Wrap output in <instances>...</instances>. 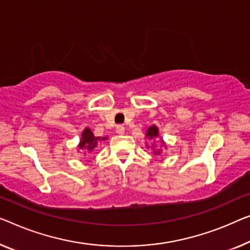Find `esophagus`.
Wrapping results in <instances>:
<instances>
[{
  "mask_svg": "<svg viewBox=\"0 0 250 250\" xmlns=\"http://www.w3.org/2000/svg\"><path fill=\"white\" fill-rule=\"evenodd\" d=\"M115 131H117L118 135H124V133H125V126L122 125H118L117 128H115Z\"/></svg>",
  "mask_w": 250,
  "mask_h": 250,
  "instance_id": "1",
  "label": "esophagus"
}]
</instances>
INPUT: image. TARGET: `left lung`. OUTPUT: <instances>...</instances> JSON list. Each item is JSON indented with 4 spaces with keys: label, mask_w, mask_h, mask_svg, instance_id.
Returning a JSON list of instances; mask_svg holds the SVG:
<instances>
[{
    "label": "left lung",
    "mask_w": 250,
    "mask_h": 250,
    "mask_svg": "<svg viewBox=\"0 0 250 250\" xmlns=\"http://www.w3.org/2000/svg\"><path fill=\"white\" fill-rule=\"evenodd\" d=\"M157 136H158V129L156 128L155 125L150 126V128L148 129L147 133H146V137H148L149 139H154V138H156ZM156 154H159V151L156 152Z\"/></svg>",
    "instance_id": "left-lung-1"
}]
</instances>
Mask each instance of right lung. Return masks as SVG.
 Listing matches in <instances>:
<instances>
[{"mask_svg": "<svg viewBox=\"0 0 250 250\" xmlns=\"http://www.w3.org/2000/svg\"><path fill=\"white\" fill-rule=\"evenodd\" d=\"M105 140L106 138H100V137H94L93 135V132L89 130L88 128H86L82 133V140H81V144H80V148H86L87 150L92 151L93 148L96 147V145H98V140Z\"/></svg>", "mask_w": 250, "mask_h": 250, "instance_id": "1", "label": "right lung"}]
</instances>
